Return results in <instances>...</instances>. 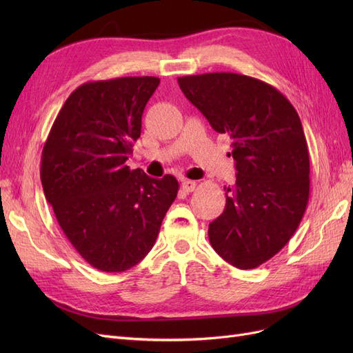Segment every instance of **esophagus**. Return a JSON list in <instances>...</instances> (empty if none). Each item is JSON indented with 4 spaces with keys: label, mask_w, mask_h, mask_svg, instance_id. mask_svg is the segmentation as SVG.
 <instances>
[{
    "label": "esophagus",
    "mask_w": 353,
    "mask_h": 353,
    "mask_svg": "<svg viewBox=\"0 0 353 353\" xmlns=\"http://www.w3.org/2000/svg\"><path fill=\"white\" fill-rule=\"evenodd\" d=\"M196 185H197L196 181H191V179H184L183 184H181V187H183L185 193H191V191H194Z\"/></svg>",
    "instance_id": "obj_1"
}]
</instances>
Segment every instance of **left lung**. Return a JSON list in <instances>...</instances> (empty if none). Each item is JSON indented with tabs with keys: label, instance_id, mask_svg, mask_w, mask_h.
I'll use <instances>...</instances> for the list:
<instances>
[{
	"label": "left lung",
	"instance_id": "left-lung-1",
	"mask_svg": "<svg viewBox=\"0 0 353 353\" xmlns=\"http://www.w3.org/2000/svg\"><path fill=\"white\" fill-rule=\"evenodd\" d=\"M213 130L228 134L237 179L222 215L209 223L212 248L240 270L258 268L296 232L309 200V153L301 117L272 85L216 72L178 78Z\"/></svg>",
	"mask_w": 353,
	"mask_h": 353
}]
</instances>
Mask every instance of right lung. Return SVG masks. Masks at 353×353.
I'll use <instances>...</instances> for the list:
<instances>
[{
    "label": "right lung",
    "mask_w": 353,
    "mask_h": 353,
    "mask_svg": "<svg viewBox=\"0 0 353 353\" xmlns=\"http://www.w3.org/2000/svg\"><path fill=\"white\" fill-rule=\"evenodd\" d=\"M159 83L154 77L82 83L42 148L41 183L59 225L103 272H123L145 258L178 194L175 176L156 179L125 165Z\"/></svg>",
    "instance_id": "right-lung-1"
}]
</instances>
